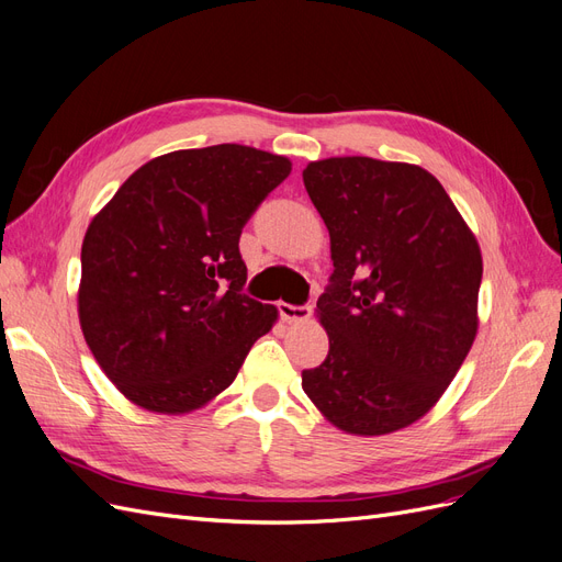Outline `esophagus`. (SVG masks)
I'll return each mask as SVG.
<instances>
[{
	"mask_svg": "<svg viewBox=\"0 0 562 562\" xmlns=\"http://www.w3.org/2000/svg\"><path fill=\"white\" fill-rule=\"evenodd\" d=\"M279 314L283 321H307L312 316L310 304H288L279 302Z\"/></svg>",
	"mask_w": 562,
	"mask_h": 562,
	"instance_id": "obj_1",
	"label": "esophagus"
}]
</instances>
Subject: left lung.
<instances>
[{"label": "left lung", "mask_w": 562, "mask_h": 562, "mask_svg": "<svg viewBox=\"0 0 562 562\" xmlns=\"http://www.w3.org/2000/svg\"><path fill=\"white\" fill-rule=\"evenodd\" d=\"M302 180L335 267L316 302L330 349L302 370L304 394L347 434L403 429L431 411L473 345L479 241L419 166L333 157Z\"/></svg>", "instance_id": "1"}]
</instances>
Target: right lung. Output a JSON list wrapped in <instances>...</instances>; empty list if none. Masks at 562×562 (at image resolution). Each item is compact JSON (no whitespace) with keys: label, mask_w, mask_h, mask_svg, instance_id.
I'll use <instances>...</instances> for the list:
<instances>
[{"label":"right lung","mask_w":562,"mask_h":562,"mask_svg":"<svg viewBox=\"0 0 562 562\" xmlns=\"http://www.w3.org/2000/svg\"><path fill=\"white\" fill-rule=\"evenodd\" d=\"M291 161L246 145L147 161L83 236L79 321L122 394L190 413L225 391L277 307L244 293L241 229Z\"/></svg>","instance_id":"add662e5"}]
</instances>
